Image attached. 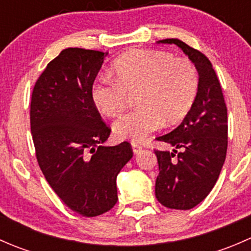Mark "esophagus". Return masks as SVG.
Returning a JSON list of instances; mask_svg holds the SVG:
<instances>
[{
    "label": "esophagus",
    "mask_w": 251,
    "mask_h": 251,
    "mask_svg": "<svg viewBox=\"0 0 251 251\" xmlns=\"http://www.w3.org/2000/svg\"><path fill=\"white\" fill-rule=\"evenodd\" d=\"M131 146H132V151L135 154H138L143 149V147L138 142H131Z\"/></svg>",
    "instance_id": "obj_1"
}]
</instances>
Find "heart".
<instances>
[{"label": "heart", "instance_id": "obj_1", "mask_svg": "<svg viewBox=\"0 0 251 251\" xmlns=\"http://www.w3.org/2000/svg\"><path fill=\"white\" fill-rule=\"evenodd\" d=\"M111 69L113 76L96 78L91 98L104 115L113 118L125 109L130 93L136 92L138 107L114 123V135L119 140L140 142L164 123H179L198 95L196 65L164 50H130L116 58Z\"/></svg>", "mask_w": 251, "mask_h": 251}]
</instances>
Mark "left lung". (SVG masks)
<instances>
[{
    "mask_svg": "<svg viewBox=\"0 0 251 251\" xmlns=\"http://www.w3.org/2000/svg\"><path fill=\"white\" fill-rule=\"evenodd\" d=\"M159 42L178 46L199 74V90L193 107L181 125L156 138L175 149H154L159 164L156 199L169 209L189 210L206 198L224 166L228 143L227 107L220 81L206 55L181 40Z\"/></svg>",
    "mask_w": 251,
    "mask_h": 251,
    "instance_id": "1",
    "label": "left lung"
}]
</instances>
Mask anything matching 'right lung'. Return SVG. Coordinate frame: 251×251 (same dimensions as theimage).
Returning a JSON list of instances; mask_svg holds the SVG:
<instances>
[{"label": "right lung", "mask_w": 251, "mask_h": 251, "mask_svg": "<svg viewBox=\"0 0 251 251\" xmlns=\"http://www.w3.org/2000/svg\"><path fill=\"white\" fill-rule=\"evenodd\" d=\"M107 54L63 50L37 78L30 104L40 169L63 203L86 217L116 204V176L133 155L128 142L102 146L111 128L92 102L91 87Z\"/></svg>", "instance_id": "add662e5"}]
</instances>
